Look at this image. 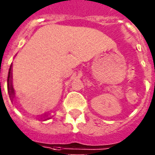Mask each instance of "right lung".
<instances>
[{
	"label": "right lung",
	"mask_w": 155,
	"mask_h": 155,
	"mask_svg": "<svg viewBox=\"0 0 155 155\" xmlns=\"http://www.w3.org/2000/svg\"><path fill=\"white\" fill-rule=\"evenodd\" d=\"M13 73H12V64L10 65V68H9V70H8V95H9V97L11 98V101H13V97L15 96V92H14V89H13ZM51 117H49V114H45V115L43 116V117H41V119L43 121H45V120H48Z\"/></svg>",
	"instance_id": "obj_1"
}]
</instances>
